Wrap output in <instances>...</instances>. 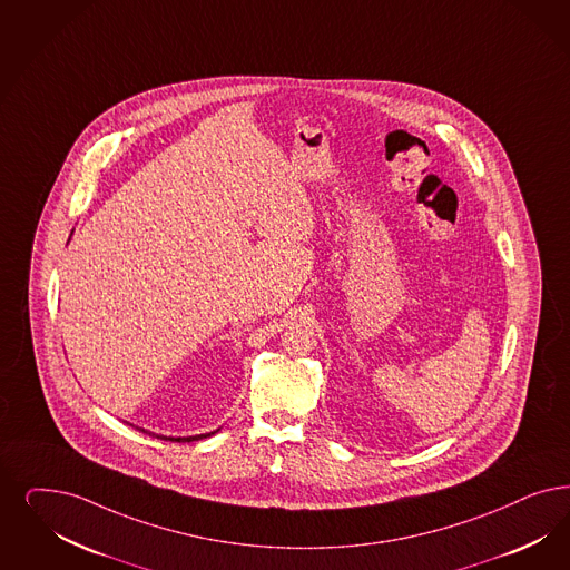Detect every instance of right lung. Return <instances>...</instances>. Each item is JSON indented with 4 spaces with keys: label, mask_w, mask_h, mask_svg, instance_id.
I'll use <instances>...</instances> for the list:
<instances>
[{
    "label": "right lung",
    "mask_w": 570,
    "mask_h": 570,
    "mask_svg": "<svg viewBox=\"0 0 570 570\" xmlns=\"http://www.w3.org/2000/svg\"><path fill=\"white\" fill-rule=\"evenodd\" d=\"M140 432H145V430H140ZM147 433V432H145ZM210 433H202V435H191V438H164V435H157V438H164V440H173V442H191V440H202V438H208Z\"/></svg>",
    "instance_id": "1"
}]
</instances>
